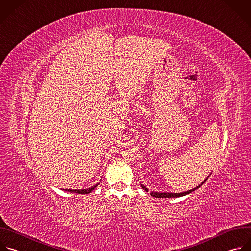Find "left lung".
<instances>
[{"label": "left lung", "mask_w": 251, "mask_h": 251, "mask_svg": "<svg viewBox=\"0 0 251 251\" xmlns=\"http://www.w3.org/2000/svg\"><path fill=\"white\" fill-rule=\"evenodd\" d=\"M206 180H207V179H206ZM206 180H205L201 185H199L198 187H196V188H194V189H192V190H189V191H187V192H183V193H157V192H150V195L153 196V197H156V198H175V197L185 196V195H187V194H189V193L195 191V190L198 189L199 187H201V186L206 182ZM141 187H142V189H144L145 191H147V188H146L145 186L141 185Z\"/></svg>", "instance_id": "8db88e82"}]
</instances>
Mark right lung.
I'll list each match as a JSON object with an SVG mask.
<instances>
[{
  "label": "right lung",
  "mask_w": 251,
  "mask_h": 251,
  "mask_svg": "<svg viewBox=\"0 0 251 251\" xmlns=\"http://www.w3.org/2000/svg\"><path fill=\"white\" fill-rule=\"evenodd\" d=\"M98 186V184H96L95 186L89 188V189H83V190H71V189H65V191H68V192H71V193H77V194H89L91 193L96 187Z\"/></svg>",
  "instance_id": "obj_1"
}]
</instances>
